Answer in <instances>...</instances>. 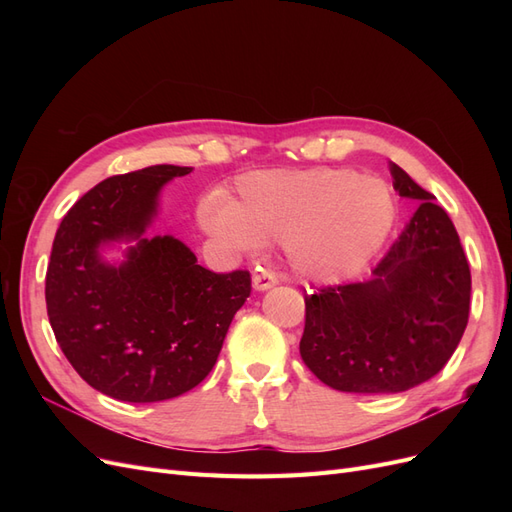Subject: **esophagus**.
I'll return each instance as SVG.
<instances>
[{
	"label": "esophagus",
	"instance_id": "1",
	"mask_svg": "<svg viewBox=\"0 0 512 512\" xmlns=\"http://www.w3.org/2000/svg\"><path fill=\"white\" fill-rule=\"evenodd\" d=\"M252 284H254V288L256 290H269V288H273V286H277V275L273 273V271H265V269H260V271H256L254 273V277H252Z\"/></svg>",
	"mask_w": 512,
	"mask_h": 512
}]
</instances>
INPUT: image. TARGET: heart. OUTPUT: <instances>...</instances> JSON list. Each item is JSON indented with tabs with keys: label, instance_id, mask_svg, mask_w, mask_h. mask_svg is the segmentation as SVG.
Here are the masks:
<instances>
[{
	"label": "heart",
	"instance_id": "obj_1",
	"mask_svg": "<svg viewBox=\"0 0 512 512\" xmlns=\"http://www.w3.org/2000/svg\"><path fill=\"white\" fill-rule=\"evenodd\" d=\"M200 220L241 252L284 241L294 271L335 282L380 250L395 222V200L384 181L350 168L260 170L239 181L237 200L207 198Z\"/></svg>",
	"mask_w": 512,
	"mask_h": 512
}]
</instances>
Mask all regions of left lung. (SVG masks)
<instances>
[{
  "label": "left lung",
  "instance_id": "1",
  "mask_svg": "<svg viewBox=\"0 0 512 512\" xmlns=\"http://www.w3.org/2000/svg\"><path fill=\"white\" fill-rule=\"evenodd\" d=\"M393 188L418 209L363 284L305 294L301 359L344 393H401L433 378L466 331L472 277L436 196L391 162Z\"/></svg>",
  "mask_w": 512,
  "mask_h": 512
}]
</instances>
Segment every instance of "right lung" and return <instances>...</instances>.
Returning a JSON list of instances; mask_svg holds the SVG:
<instances>
[{
    "instance_id": "1",
    "label": "right lung",
    "mask_w": 512,
    "mask_h": 512,
    "mask_svg": "<svg viewBox=\"0 0 512 512\" xmlns=\"http://www.w3.org/2000/svg\"><path fill=\"white\" fill-rule=\"evenodd\" d=\"M190 166L108 177L64 215L46 269L55 339L89 386L132 404L173 399L207 378L252 292L247 271L213 273L179 239L145 232L164 185ZM135 241L119 266L104 244Z\"/></svg>"
}]
</instances>
